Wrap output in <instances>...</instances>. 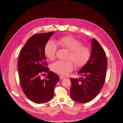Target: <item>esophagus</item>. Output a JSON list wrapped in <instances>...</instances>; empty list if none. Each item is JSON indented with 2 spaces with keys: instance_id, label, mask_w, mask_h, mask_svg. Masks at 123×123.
<instances>
[{
  "instance_id": "1",
  "label": "esophagus",
  "mask_w": 123,
  "mask_h": 123,
  "mask_svg": "<svg viewBox=\"0 0 123 123\" xmlns=\"http://www.w3.org/2000/svg\"><path fill=\"white\" fill-rule=\"evenodd\" d=\"M59 77H60V79L61 80H62V79H64L65 78V77L64 76H60Z\"/></svg>"
}]
</instances>
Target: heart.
Returning a JSON list of instances; mask_svg holds the SVG:
<instances>
[{
  "mask_svg": "<svg viewBox=\"0 0 123 123\" xmlns=\"http://www.w3.org/2000/svg\"><path fill=\"white\" fill-rule=\"evenodd\" d=\"M57 44L70 51L66 62L58 61L51 65V70L54 72L65 75L73 69V64L76 67L83 66L87 62L90 56V50L87 47L82 45V43L71 36H66L58 39ZM57 49L56 44L51 40L48 41L45 45L44 53L50 60H53Z\"/></svg>",
  "mask_w": 123,
  "mask_h": 123,
  "instance_id": "obj_1",
  "label": "heart"
}]
</instances>
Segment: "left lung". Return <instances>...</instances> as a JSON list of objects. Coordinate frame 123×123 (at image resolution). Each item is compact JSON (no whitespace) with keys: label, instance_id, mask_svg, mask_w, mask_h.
<instances>
[{"label":"left lung","instance_id":"1","mask_svg":"<svg viewBox=\"0 0 123 123\" xmlns=\"http://www.w3.org/2000/svg\"><path fill=\"white\" fill-rule=\"evenodd\" d=\"M89 60L78 73L80 79L70 78L71 98L78 102L86 103L94 99L103 87L106 76L107 61L105 52L99 43L92 39Z\"/></svg>","mask_w":123,"mask_h":123}]
</instances>
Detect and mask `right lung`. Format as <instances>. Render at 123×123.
<instances>
[{
	"label": "right lung",
	"mask_w": 123,
	"mask_h": 123,
	"mask_svg": "<svg viewBox=\"0 0 123 123\" xmlns=\"http://www.w3.org/2000/svg\"><path fill=\"white\" fill-rule=\"evenodd\" d=\"M53 33L51 32L32 36L19 54L18 70L21 88L28 99L37 104L47 102L53 98L54 87L60 80L56 73L49 71L44 53L45 45ZM45 73L48 76L41 79V75Z\"/></svg>",
	"instance_id": "1"
}]
</instances>
